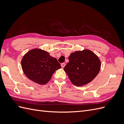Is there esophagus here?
<instances>
[{"label":"esophagus","instance_id":"obj_1","mask_svg":"<svg viewBox=\"0 0 124 124\" xmlns=\"http://www.w3.org/2000/svg\"><path fill=\"white\" fill-rule=\"evenodd\" d=\"M65 65H66V64H65V63H62V64H61V66H62V68H64L65 66Z\"/></svg>","mask_w":124,"mask_h":124}]
</instances>
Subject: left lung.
<instances>
[{"label":"left lung","mask_w":124,"mask_h":124,"mask_svg":"<svg viewBox=\"0 0 124 124\" xmlns=\"http://www.w3.org/2000/svg\"><path fill=\"white\" fill-rule=\"evenodd\" d=\"M69 61L64 70L74 85L82 86L87 84L94 79L100 70V59L89 50L71 53Z\"/></svg>","instance_id":"obj_1"}]
</instances>
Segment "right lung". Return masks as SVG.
<instances>
[{"instance_id":"obj_1","label":"right lung","mask_w":124,"mask_h":124,"mask_svg":"<svg viewBox=\"0 0 124 124\" xmlns=\"http://www.w3.org/2000/svg\"><path fill=\"white\" fill-rule=\"evenodd\" d=\"M21 66L25 76L40 85L46 84L55 71L62 68L56 58L47 52L37 48L31 50L24 55Z\"/></svg>"}]
</instances>
